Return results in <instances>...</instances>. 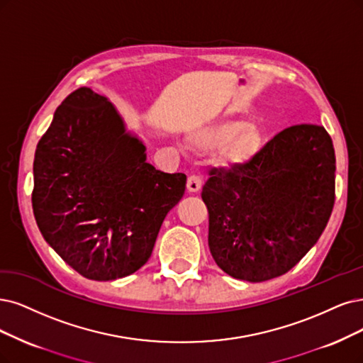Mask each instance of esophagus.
<instances>
[{
  "label": "esophagus",
  "instance_id": "esophagus-1",
  "mask_svg": "<svg viewBox=\"0 0 363 363\" xmlns=\"http://www.w3.org/2000/svg\"><path fill=\"white\" fill-rule=\"evenodd\" d=\"M186 190H189V193H199L202 190V179L193 174V177H190L189 181H186Z\"/></svg>",
  "mask_w": 363,
  "mask_h": 363
}]
</instances>
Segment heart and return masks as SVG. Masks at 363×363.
I'll use <instances>...</instances> for the list:
<instances>
[{"label":"heart","instance_id":"obj_1","mask_svg":"<svg viewBox=\"0 0 363 363\" xmlns=\"http://www.w3.org/2000/svg\"><path fill=\"white\" fill-rule=\"evenodd\" d=\"M185 143L196 152L221 147L218 164L224 169L248 166L263 151L266 138L260 127L242 119H220L186 133Z\"/></svg>","mask_w":363,"mask_h":363}]
</instances>
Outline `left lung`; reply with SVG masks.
Segmentation results:
<instances>
[{
    "mask_svg": "<svg viewBox=\"0 0 363 363\" xmlns=\"http://www.w3.org/2000/svg\"><path fill=\"white\" fill-rule=\"evenodd\" d=\"M202 199L213 260L236 279L284 275L326 229L335 202V150L325 127L293 125L248 166L212 170Z\"/></svg>",
    "mask_w": 363,
    "mask_h": 363,
    "instance_id": "1",
    "label": "left lung"
}]
</instances>
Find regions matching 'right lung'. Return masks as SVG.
<instances>
[{"mask_svg":"<svg viewBox=\"0 0 363 363\" xmlns=\"http://www.w3.org/2000/svg\"><path fill=\"white\" fill-rule=\"evenodd\" d=\"M33 211L40 232L94 281L131 275L151 257L184 173L146 161V146L109 99L82 86L53 113L34 157Z\"/></svg>","mask_w":363,"mask_h":363,"instance_id":"obj_1","label":"right lung"}]
</instances>
